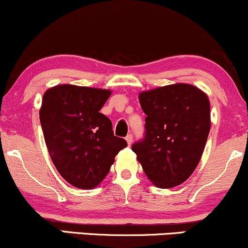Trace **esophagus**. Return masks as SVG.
<instances>
[{"label": "esophagus", "instance_id": "1", "mask_svg": "<svg viewBox=\"0 0 248 248\" xmlns=\"http://www.w3.org/2000/svg\"><path fill=\"white\" fill-rule=\"evenodd\" d=\"M126 141H127L128 146H130V144H132V142H133V135H132V134H128V135L126 136Z\"/></svg>", "mask_w": 248, "mask_h": 248}]
</instances>
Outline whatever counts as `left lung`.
Listing matches in <instances>:
<instances>
[{"label": "left lung", "instance_id": "8db88e82", "mask_svg": "<svg viewBox=\"0 0 248 248\" xmlns=\"http://www.w3.org/2000/svg\"><path fill=\"white\" fill-rule=\"evenodd\" d=\"M146 118L142 140L132 146L147 177L161 189L186 182L198 166L210 133V101L189 84L139 95Z\"/></svg>", "mask_w": 248, "mask_h": 248}]
</instances>
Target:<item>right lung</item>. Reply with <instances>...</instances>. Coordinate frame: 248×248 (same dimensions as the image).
<instances>
[{
	"label": "right lung",
	"mask_w": 248,
	"mask_h": 248,
	"mask_svg": "<svg viewBox=\"0 0 248 248\" xmlns=\"http://www.w3.org/2000/svg\"><path fill=\"white\" fill-rule=\"evenodd\" d=\"M109 95L108 90L67 84L43 95L39 120L50 157L62 177L79 189L100 184L115 156L127 147L100 113Z\"/></svg>",
	"instance_id": "1"
}]
</instances>
